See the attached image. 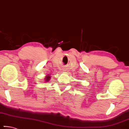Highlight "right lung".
<instances>
[{"label":"right lung","mask_w":129,"mask_h":129,"mask_svg":"<svg viewBox=\"0 0 129 129\" xmlns=\"http://www.w3.org/2000/svg\"><path fill=\"white\" fill-rule=\"evenodd\" d=\"M50 77H49V76H46V77L45 78V80H46V81H48V80H49V78H50Z\"/></svg>","instance_id":"add662e5"}]
</instances>
